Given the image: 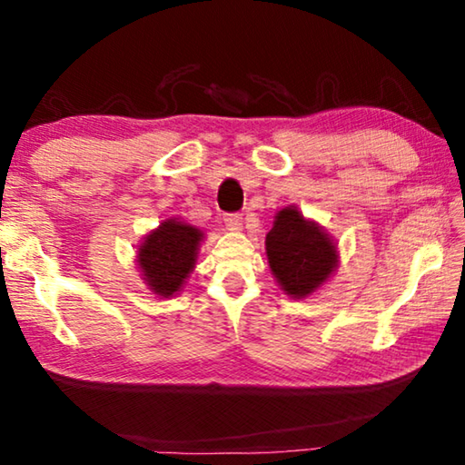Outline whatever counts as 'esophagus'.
<instances>
[{"label":"esophagus","instance_id":"obj_1","mask_svg":"<svg viewBox=\"0 0 465 465\" xmlns=\"http://www.w3.org/2000/svg\"><path fill=\"white\" fill-rule=\"evenodd\" d=\"M223 223L230 227V230H242V215L240 213H227V215H223Z\"/></svg>","mask_w":465,"mask_h":465}]
</instances>
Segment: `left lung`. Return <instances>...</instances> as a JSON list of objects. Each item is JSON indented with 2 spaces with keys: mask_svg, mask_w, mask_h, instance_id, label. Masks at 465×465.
Masks as SVG:
<instances>
[{
  "mask_svg": "<svg viewBox=\"0 0 465 465\" xmlns=\"http://www.w3.org/2000/svg\"><path fill=\"white\" fill-rule=\"evenodd\" d=\"M266 256L282 291L305 297L316 291L336 269V248L328 233L305 222L295 207L282 209L266 233Z\"/></svg>",
  "mask_w": 465,
  "mask_h": 465,
  "instance_id": "obj_1",
  "label": "left lung"
}]
</instances>
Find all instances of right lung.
I'll list each match as a JSON object with an SVG mask.
<instances>
[{"label": "right lung", "instance_id": "1", "mask_svg": "<svg viewBox=\"0 0 465 465\" xmlns=\"http://www.w3.org/2000/svg\"><path fill=\"white\" fill-rule=\"evenodd\" d=\"M201 238V230L174 219L147 235L139 246L137 262L153 293L172 297L180 291L194 266Z\"/></svg>", "mask_w": 465, "mask_h": 465}]
</instances>
